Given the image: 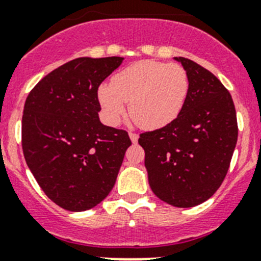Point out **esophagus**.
Returning <instances> with one entry per match:
<instances>
[{
	"label": "esophagus",
	"instance_id": "obj_1",
	"mask_svg": "<svg viewBox=\"0 0 261 261\" xmlns=\"http://www.w3.org/2000/svg\"><path fill=\"white\" fill-rule=\"evenodd\" d=\"M130 135V139H131V142L134 143V144H136L138 143V139H139V135L136 133H130L128 134Z\"/></svg>",
	"mask_w": 261,
	"mask_h": 261
}]
</instances>
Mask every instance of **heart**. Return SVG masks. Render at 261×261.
Returning <instances> with one entry per match:
<instances>
[{"mask_svg": "<svg viewBox=\"0 0 261 261\" xmlns=\"http://www.w3.org/2000/svg\"><path fill=\"white\" fill-rule=\"evenodd\" d=\"M188 91V74L181 65L140 60L116 73L112 84L100 85L97 99L109 125L119 122L128 103V112L136 125L157 130L177 118Z\"/></svg>", "mask_w": 261, "mask_h": 261, "instance_id": "obj_1", "label": "heart"}]
</instances>
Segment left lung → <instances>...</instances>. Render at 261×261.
<instances>
[{"mask_svg": "<svg viewBox=\"0 0 261 261\" xmlns=\"http://www.w3.org/2000/svg\"><path fill=\"white\" fill-rule=\"evenodd\" d=\"M188 96L170 125L140 134L153 193L175 207L207 201L224 181L238 138L237 114L229 91L215 75L187 58Z\"/></svg>", "mask_w": 261, "mask_h": 261, "instance_id": "1", "label": "left lung"}]
</instances>
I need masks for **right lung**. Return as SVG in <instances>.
I'll return each mask as SVG.
<instances>
[{"mask_svg":"<svg viewBox=\"0 0 261 261\" xmlns=\"http://www.w3.org/2000/svg\"><path fill=\"white\" fill-rule=\"evenodd\" d=\"M123 58H77L45 75L24 104L21 147L38 186L68 211L90 210L114 187L125 130L99 119L97 89Z\"/></svg>","mask_w":261,"mask_h":261,"instance_id":"right-lung-1","label":"right lung"}]
</instances>
